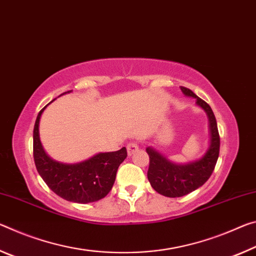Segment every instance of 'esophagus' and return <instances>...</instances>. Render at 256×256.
<instances>
[{
  "label": "esophagus",
  "mask_w": 256,
  "mask_h": 256,
  "mask_svg": "<svg viewBox=\"0 0 256 256\" xmlns=\"http://www.w3.org/2000/svg\"><path fill=\"white\" fill-rule=\"evenodd\" d=\"M138 150V145L136 143H129L127 145V152H128V156H132L134 153L136 152Z\"/></svg>",
  "instance_id": "1"
}]
</instances>
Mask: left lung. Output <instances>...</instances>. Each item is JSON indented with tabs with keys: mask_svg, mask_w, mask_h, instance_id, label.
<instances>
[{
	"mask_svg": "<svg viewBox=\"0 0 256 256\" xmlns=\"http://www.w3.org/2000/svg\"><path fill=\"white\" fill-rule=\"evenodd\" d=\"M180 90L186 96L196 98V104L206 112L210 124V146L206 153L194 162L178 164L168 160L153 148H148L150 166L148 178L150 186L158 194L166 198H180L203 186L214 170L220 150V136L218 132L216 120L211 106L190 90L180 86Z\"/></svg>",
	"mask_w": 256,
	"mask_h": 256,
	"instance_id": "left-lung-1",
	"label": "left lung"
}]
</instances>
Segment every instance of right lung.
<instances>
[{"label":"right lung","instance_id":"add662e5","mask_svg":"<svg viewBox=\"0 0 256 256\" xmlns=\"http://www.w3.org/2000/svg\"><path fill=\"white\" fill-rule=\"evenodd\" d=\"M46 106L37 116L32 136L34 161L40 176L50 190L69 202L86 204L106 198L114 184L119 166L127 158V150L122 148L116 152L98 153L74 164L53 160L45 153L40 140V119Z\"/></svg>","mask_w":256,"mask_h":256}]
</instances>
